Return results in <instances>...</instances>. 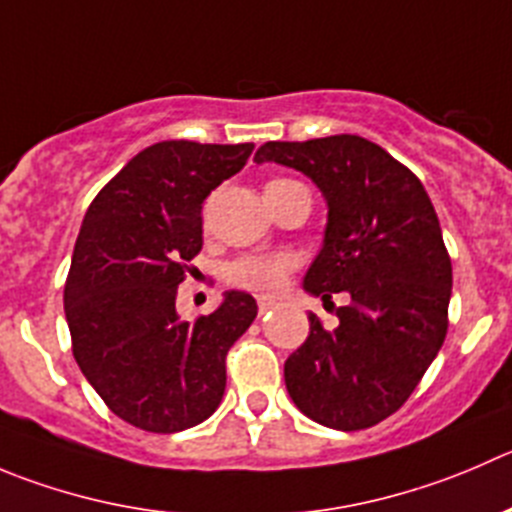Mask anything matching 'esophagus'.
Masks as SVG:
<instances>
[{"label": "esophagus", "instance_id": "34e87169", "mask_svg": "<svg viewBox=\"0 0 512 512\" xmlns=\"http://www.w3.org/2000/svg\"><path fill=\"white\" fill-rule=\"evenodd\" d=\"M274 301L271 299H259V314L264 316V314H271V309H274Z\"/></svg>", "mask_w": 512, "mask_h": 512}]
</instances>
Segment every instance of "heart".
Masks as SVG:
<instances>
[{
	"mask_svg": "<svg viewBox=\"0 0 512 512\" xmlns=\"http://www.w3.org/2000/svg\"><path fill=\"white\" fill-rule=\"evenodd\" d=\"M289 183H296V180H271L266 186V193L289 186ZM294 269L296 261L291 256H246L228 269V279L243 289L259 291V294H279L289 284V276L294 274Z\"/></svg>",
	"mask_w": 512,
	"mask_h": 512,
	"instance_id": "obj_1",
	"label": "heart"
}]
</instances>
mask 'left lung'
Returning a JSON list of instances; mask_svg holds the SVG:
<instances>
[{
	"instance_id": "1",
	"label": "left lung",
	"mask_w": 512,
	"mask_h": 512,
	"mask_svg": "<svg viewBox=\"0 0 512 512\" xmlns=\"http://www.w3.org/2000/svg\"><path fill=\"white\" fill-rule=\"evenodd\" d=\"M253 160L289 165L319 186L329 221L304 289L324 306L349 294L337 329L309 314V337L284 364L286 389L324 427L379 425L445 342L452 264L435 206L407 165L359 135L264 143Z\"/></svg>"
}]
</instances>
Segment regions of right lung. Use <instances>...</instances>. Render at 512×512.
<instances>
[{
  "instance_id": "obj_1",
  "label": "right lung",
  "mask_w": 512,
  "mask_h": 512,
  "mask_svg": "<svg viewBox=\"0 0 512 512\" xmlns=\"http://www.w3.org/2000/svg\"><path fill=\"white\" fill-rule=\"evenodd\" d=\"M251 150L155 143L85 213L65 284L72 354L102 402L145 432L188 430L216 412L228 349L256 319V299L243 291L196 321L175 311L178 284L203 248V201Z\"/></svg>"
}]
</instances>
